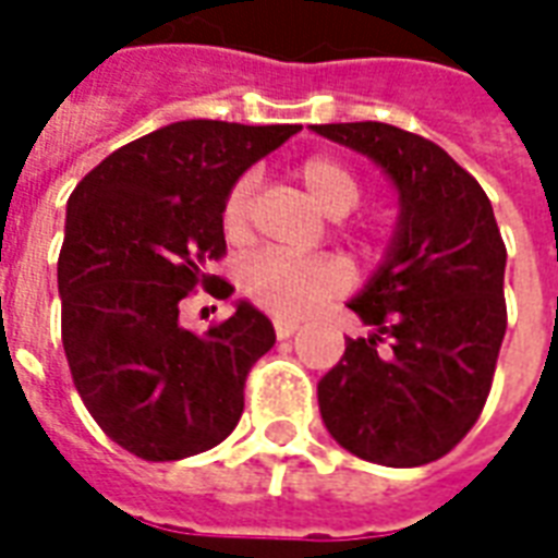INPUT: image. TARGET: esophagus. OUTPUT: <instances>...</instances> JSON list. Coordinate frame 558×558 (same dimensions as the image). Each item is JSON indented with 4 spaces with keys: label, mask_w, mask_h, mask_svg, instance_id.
I'll return each mask as SVG.
<instances>
[{
    "label": "esophagus",
    "mask_w": 558,
    "mask_h": 558,
    "mask_svg": "<svg viewBox=\"0 0 558 558\" xmlns=\"http://www.w3.org/2000/svg\"><path fill=\"white\" fill-rule=\"evenodd\" d=\"M295 331H299V323H295V319H283V316L275 319V335H278V340L292 338Z\"/></svg>",
    "instance_id": "obj_1"
}]
</instances>
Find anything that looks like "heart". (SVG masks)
Segmentation results:
<instances>
[{
    "label": "heart",
    "mask_w": 558,
    "mask_h": 558,
    "mask_svg": "<svg viewBox=\"0 0 558 558\" xmlns=\"http://www.w3.org/2000/svg\"><path fill=\"white\" fill-rule=\"evenodd\" d=\"M299 182L311 194L316 206L326 215H347L362 203L364 182L350 163L328 155H314L299 163ZM251 196H254V175L235 179L230 194L220 208L223 230L232 239H242L251 220ZM350 266L335 254L319 256H280V254H256L242 268V290L259 307L271 314L304 316L314 311L316 304L335 299L350 287Z\"/></svg>",
    "instance_id": "obj_1"
}]
</instances>
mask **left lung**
Returning a JSON list of instances; mask_svg holds the SVG:
<instances>
[{
    "instance_id": "1",
    "label": "left lung",
    "mask_w": 558,
    "mask_h": 558,
    "mask_svg": "<svg viewBox=\"0 0 558 558\" xmlns=\"http://www.w3.org/2000/svg\"><path fill=\"white\" fill-rule=\"evenodd\" d=\"M374 158L400 191L386 263L350 307L374 326L319 379L347 451L383 466L445 457L478 421L502 347L505 242L484 187L433 140L386 122L314 125Z\"/></svg>"
}]
</instances>
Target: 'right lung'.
<instances>
[{"label": "right lung", "instance_id": "obj_1", "mask_svg": "<svg viewBox=\"0 0 558 558\" xmlns=\"http://www.w3.org/2000/svg\"><path fill=\"white\" fill-rule=\"evenodd\" d=\"M299 125L187 119L116 148L68 199L59 251L62 347L98 427L131 454L163 463L223 442L244 410L247 374L275 347L266 314L242 302L194 335L179 307L227 254L220 208L251 163Z\"/></svg>", "mask_w": 558, "mask_h": 558}]
</instances>
